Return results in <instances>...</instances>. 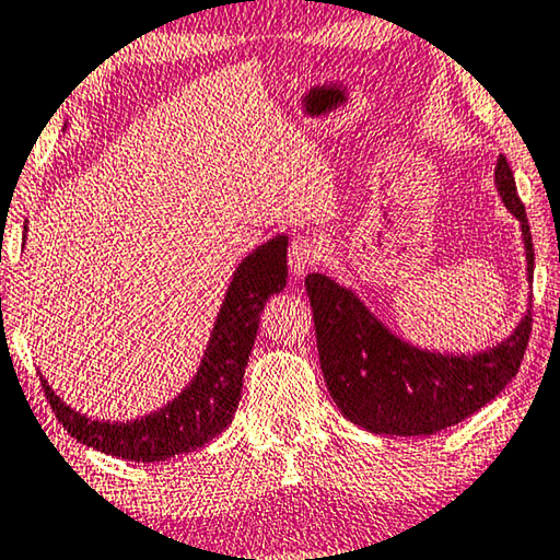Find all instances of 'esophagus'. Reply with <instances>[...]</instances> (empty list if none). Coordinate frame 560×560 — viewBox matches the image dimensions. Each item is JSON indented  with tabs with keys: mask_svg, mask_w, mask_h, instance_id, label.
<instances>
[{
	"mask_svg": "<svg viewBox=\"0 0 560 560\" xmlns=\"http://www.w3.org/2000/svg\"><path fill=\"white\" fill-rule=\"evenodd\" d=\"M319 256H322V250H319V246H317V241L306 238V235H296V238L291 241V246H289V269H291V277L302 279L306 271L317 266Z\"/></svg>",
	"mask_w": 560,
	"mask_h": 560,
	"instance_id": "esophagus-1",
	"label": "esophagus"
}]
</instances>
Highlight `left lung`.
I'll list each match as a JSON object with an SVG mask.
<instances>
[{
  "instance_id": "left-lung-1",
  "label": "left lung",
  "mask_w": 560,
  "mask_h": 560,
  "mask_svg": "<svg viewBox=\"0 0 560 560\" xmlns=\"http://www.w3.org/2000/svg\"><path fill=\"white\" fill-rule=\"evenodd\" d=\"M494 187L523 231L527 281H533V238L513 170L500 154ZM317 350L327 390L342 416L370 434L431 436L477 413L513 381L530 337V310L513 335L490 350L444 355L413 348L393 335L355 291L327 273L306 277Z\"/></svg>"
}]
</instances>
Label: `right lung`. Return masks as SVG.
Returning a JSON list of instances; mask_svg holds the SVG:
<instances>
[{
  "label": "right lung",
  "instance_id": "add662e5",
  "mask_svg": "<svg viewBox=\"0 0 560 560\" xmlns=\"http://www.w3.org/2000/svg\"><path fill=\"white\" fill-rule=\"evenodd\" d=\"M287 235H277L235 266L198 373L167 406L133 421L89 419L62 404L40 375L45 396L62 429L85 446L131 462H164L170 456L195 452L223 434L238 408L243 373L264 304L287 287Z\"/></svg>",
  "mask_w": 560,
  "mask_h": 560
}]
</instances>
